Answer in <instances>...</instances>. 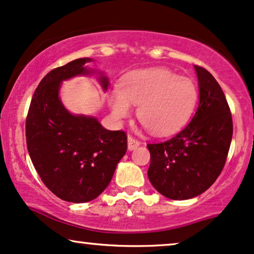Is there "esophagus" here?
I'll use <instances>...</instances> for the list:
<instances>
[{"instance_id":"1","label":"esophagus","mask_w":254,"mask_h":254,"mask_svg":"<svg viewBox=\"0 0 254 254\" xmlns=\"http://www.w3.org/2000/svg\"><path fill=\"white\" fill-rule=\"evenodd\" d=\"M127 146H128V150H134L140 146V141L135 140L133 136H130L129 135L127 139Z\"/></svg>"}]
</instances>
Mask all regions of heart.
I'll return each mask as SVG.
<instances>
[{"instance_id":"obj_1","label":"heart","mask_w":254,"mask_h":254,"mask_svg":"<svg viewBox=\"0 0 254 254\" xmlns=\"http://www.w3.org/2000/svg\"><path fill=\"white\" fill-rule=\"evenodd\" d=\"M198 88L190 78L179 77L164 67L135 71L125 75L120 90L110 94V106L117 119H126L131 106L137 118L157 136L173 135L188 124L196 110Z\"/></svg>"}]
</instances>
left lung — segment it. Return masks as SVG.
<instances>
[{
    "instance_id": "left-lung-1",
    "label": "left lung",
    "mask_w": 254,
    "mask_h": 254,
    "mask_svg": "<svg viewBox=\"0 0 254 254\" xmlns=\"http://www.w3.org/2000/svg\"><path fill=\"white\" fill-rule=\"evenodd\" d=\"M193 67L199 104L190 124L166 142L147 144L148 179L161 195L175 200L193 198L215 183L233 133L231 112L219 84L204 67Z\"/></svg>"
}]
</instances>
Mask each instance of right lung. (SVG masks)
I'll return each instance as SVG.
<instances>
[{"mask_svg":"<svg viewBox=\"0 0 254 254\" xmlns=\"http://www.w3.org/2000/svg\"><path fill=\"white\" fill-rule=\"evenodd\" d=\"M92 61L79 58L49 72L36 88L25 124L29 155L43 183L72 203L97 198L127 150L125 131L105 129L94 117L70 113L59 98L64 80L97 73L85 66ZM98 73L106 91L108 78Z\"/></svg>","mask_w":254,"mask_h":254,"instance_id":"1","label":"right lung"}]
</instances>
